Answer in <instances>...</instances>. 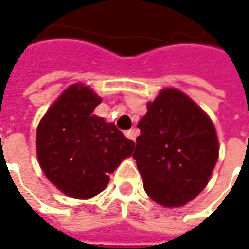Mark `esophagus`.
Returning <instances> with one entry per match:
<instances>
[{
	"label": "esophagus",
	"instance_id": "1",
	"mask_svg": "<svg viewBox=\"0 0 249 249\" xmlns=\"http://www.w3.org/2000/svg\"><path fill=\"white\" fill-rule=\"evenodd\" d=\"M137 135H139V130L136 129H129L125 132V136L128 137V139H130V140H136V137H137Z\"/></svg>",
	"mask_w": 249,
	"mask_h": 249
}]
</instances>
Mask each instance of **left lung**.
Instances as JSON below:
<instances>
[{
  "instance_id": "obj_1",
  "label": "left lung",
  "mask_w": 249,
  "mask_h": 249,
  "mask_svg": "<svg viewBox=\"0 0 249 249\" xmlns=\"http://www.w3.org/2000/svg\"><path fill=\"white\" fill-rule=\"evenodd\" d=\"M139 121L133 159L146 195L164 207H183L208 184L219 159L213 123L178 89H162Z\"/></svg>"
}]
</instances>
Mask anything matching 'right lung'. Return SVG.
<instances>
[{"label":"right lung","instance_id":"obj_1","mask_svg":"<svg viewBox=\"0 0 249 249\" xmlns=\"http://www.w3.org/2000/svg\"><path fill=\"white\" fill-rule=\"evenodd\" d=\"M101 98L89 87L73 84L52 105L37 128L41 169L66 196L90 198L103 192L109 173L129 157L135 141L113 123L93 114Z\"/></svg>","mask_w":249,"mask_h":249}]
</instances>
